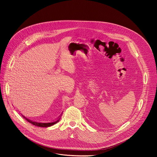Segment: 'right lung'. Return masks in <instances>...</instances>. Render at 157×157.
<instances>
[{"label": "right lung", "mask_w": 157, "mask_h": 157, "mask_svg": "<svg viewBox=\"0 0 157 157\" xmlns=\"http://www.w3.org/2000/svg\"><path fill=\"white\" fill-rule=\"evenodd\" d=\"M23 117L27 120V121H28L29 122L31 123L32 124L34 125H36L37 127H50V126H52L55 124H56L58 122H59V119H60V117H61V116H59V117H58V119L53 122H48V123H39V122H33V121H32L31 120H29L28 119H27L25 116H23Z\"/></svg>", "instance_id": "right-lung-1"}]
</instances>
